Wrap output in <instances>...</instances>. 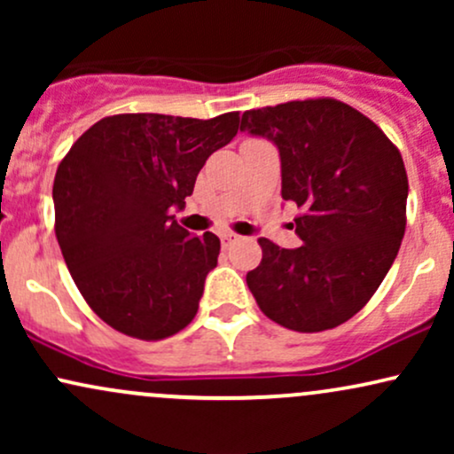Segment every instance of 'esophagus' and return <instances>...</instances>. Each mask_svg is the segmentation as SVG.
<instances>
[{"instance_id": "esophagus-1", "label": "esophagus", "mask_w": 454, "mask_h": 454, "mask_svg": "<svg viewBox=\"0 0 454 454\" xmlns=\"http://www.w3.org/2000/svg\"><path fill=\"white\" fill-rule=\"evenodd\" d=\"M220 239H222V247H231V245L237 241L239 237L234 232H222Z\"/></svg>"}]
</instances>
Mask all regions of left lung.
<instances>
[{
	"label": "left lung",
	"mask_w": 454,
	"mask_h": 454,
	"mask_svg": "<svg viewBox=\"0 0 454 454\" xmlns=\"http://www.w3.org/2000/svg\"><path fill=\"white\" fill-rule=\"evenodd\" d=\"M241 132L273 140L281 198L303 213V245L260 239L262 260L247 286L262 314L299 333L348 322L387 278L405 232L408 175L376 123L335 98L245 111Z\"/></svg>",
	"instance_id": "1"
}]
</instances>
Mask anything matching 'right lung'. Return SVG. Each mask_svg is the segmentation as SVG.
Wrapping results in <instances>:
<instances>
[{
  "mask_svg": "<svg viewBox=\"0 0 454 454\" xmlns=\"http://www.w3.org/2000/svg\"><path fill=\"white\" fill-rule=\"evenodd\" d=\"M237 132L239 113L113 114L59 161L57 241L82 299L114 331L158 341L194 320L220 239L194 237L170 209H184L207 158Z\"/></svg>",
  "mask_w": 454,
  "mask_h": 454,
  "instance_id": "right-lung-1",
  "label": "right lung"
}]
</instances>
